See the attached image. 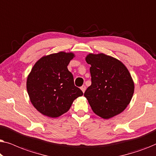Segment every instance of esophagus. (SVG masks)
Segmentation results:
<instances>
[{
  "label": "esophagus",
  "instance_id": "obj_1",
  "mask_svg": "<svg viewBox=\"0 0 156 156\" xmlns=\"http://www.w3.org/2000/svg\"><path fill=\"white\" fill-rule=\"evenodd\" d=\"M81 89H82L83 92H84L85 90H86V86H85V85H83V86L81 87Z\"/></svg>",
  "mask_w": 156,
  "mask_h": 156
}]
</instances>
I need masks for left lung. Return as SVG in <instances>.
<instances>
[{
    "mask_svg": "<svg viewBox=\"0 0 156 156\" xmlns=\"http://www.w3.org/2000/svg\"><path fill=\"white\" fill-rule=\"evenodd\" d=\"M91 84L84 92L93 112L104 119L120 114L131 101L134 84L125 65L114 57L89 54Z\"/></svg>",
    "mask_w": 156,
    "mask_h": 156,
    "instance_id": "1",
    "label": "left lung"
}]
</instances>
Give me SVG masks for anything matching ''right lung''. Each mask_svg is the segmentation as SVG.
<instances>
[{"instance_id":"obj_1","label":"right lung","mask_w":156,"mask_h":156,"mask_svg":"<svg viewBox=\"0 0 156 156\" xmlns=\"http://www.w3.org/2000/svg\"><path fill=\"white\" fill-rule=\"evenodd\" d=\"M73 57V53L64 52L42 57L27 76L30 99L43 115L52 118L61 116L68 112L74 99L83 95L67 69Z\"/></svg>"}]
</instances>
